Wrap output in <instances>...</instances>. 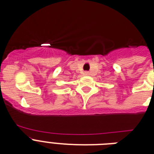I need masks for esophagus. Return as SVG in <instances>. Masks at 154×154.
Here are the masks:
<instances>
[{
	"label": "esophagus",
	"mask_w": 154,
	"mask_h": 154,
	"mask_svg": "<svg viewBox=\"0 0 154 154\" xmlns=\"http://www.w3.org/2000/svg\"><path fill=\"white\" fill-rule=\"evenodd\" d=\"M85 74V75H86V76H88V75H89V73L88 72V71H86V72H85L84 73Z\"/></svg>",
	"instance_id": "obj_1"
}]
</instances>
